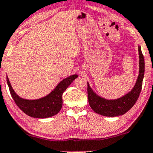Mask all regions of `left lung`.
I'll return each instance as SVG.
<instances>
[{"mask_svg":"<svg viewBox=\"0 0 153 153\" xmlns=\"http://www.w3.org/2000/svg\"><path fill=\"white\" fill-rule=\"evenodd\" d=\"M139 74L135 86L130 93L116 100H106L98 97L88 83V97L89 104L95 112L106 117L123 115L134 106L139 98L142 88L144 75V58L141 47H139Z\"/></svg>","mask_w":153,"mask_h":153,"instance_id":"8db88e82","label":"left lung"}]
</instances>
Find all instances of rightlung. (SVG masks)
<instances>
[{
  "mask_svg": "<svg viewBox=\"0 0 153 153\" xmlns=\"http://www.w3.org/2000/svg\"><path fill=\"white\" fill-rule=\"evenodd\" d=\"M77 76L78 75L75 74L64 79L50 94L38 100L22 99L12 89L7 76L6 81L14 102L24 113L32 117L47 118L55 115L60 111L63 105L62 96L64 91Z\"/></svg>",
  "mask_w": 153,
  "mask_h": 153,
  "instance_id": "add662e5",
  "label": "right lung"
}]
</instances>
